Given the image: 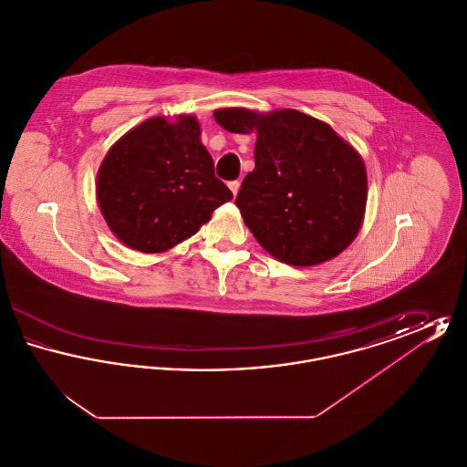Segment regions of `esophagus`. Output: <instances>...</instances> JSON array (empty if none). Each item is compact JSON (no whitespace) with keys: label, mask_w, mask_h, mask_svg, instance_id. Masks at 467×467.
<instances>
[{"label":"esophagus","mask_w":467,"mask_h":467,"mask_svg":"<svg viewBox=\"0 0 467 467\" xmlns=\"http://www.w3.org/2000/svg\"><path fill=\"white\" fill-rule=\"evenodd\" d=\"M229 189H231V192L236 196L238 191H240V180H231V182H229Z\"/></svg>","instance_id":"34e87169"}]
</instances>
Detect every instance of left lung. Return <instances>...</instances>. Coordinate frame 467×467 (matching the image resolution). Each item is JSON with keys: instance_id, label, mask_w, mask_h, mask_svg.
<instances>
[{"instance_id": "left-lung-1", "label": "left lung", "mask_w": 467, "mask_h": 467, "mask_svg": "<svg viewBox=\"0 0 467 467\" xmlns=\"http://www.w3.org/2000/svg\"><path fill=\"white\" fill-rule=\"evenodd\" d=\"M213 117L231 133H257L255 168L234 202L273 257L315 266L354 242L368 201L366 166L329 124L290 109H223Z\"/></svg>"}]
</instances>
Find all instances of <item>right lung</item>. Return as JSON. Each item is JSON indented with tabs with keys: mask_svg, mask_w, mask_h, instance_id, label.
Instances as JSON below:
<instances>
[{
	"mask_svg": "<svg viewBox=\"0 0 467 467\" xmlns=\"http://www.w3.org/2000/svg\"><path fill=\"white\" fill-rule=\"evenodd\" d=\"M192 115L154 117L124 134L98 171V202L113 234L157 254L191 238L213 210L233 200Z\"/></svg>",
	"mask_w": 467,
	"mask_h": 467,
	"instance_id": "add662e5",
	"label": "right lung"
}]
</instances>
